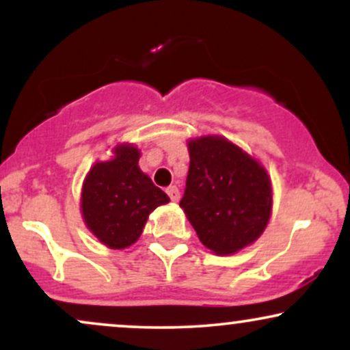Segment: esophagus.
I'll list each match as a JSON object with an SVG mask.
<instances>
[{"label":"esophagus","instance_id":"1","mask_svg":"<svg viewBox=\"0 0 350 350\" xmlns=\"http://www.w3.org/2000/svg\"><path fill=\"white\" fill-rule=\"evenodd\" d=\"M166 192H167V196H170V199L172 200V202H178L179 198H180V192H179L178 187H176V186L167 187Z\"/></svg>","mask_w":350,"mask_h":350}]
</instances>
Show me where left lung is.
Wrapping results in <instances>:
<instances>
[{
	"instance_id": "1",
	"label": "left lung",
	"mask_w": 350,
	"mask_h": 350,
	"mask_svg": "<svg viewBox=\"0 0 350 350\" xmlns=\"http://www.w3.org/2000/svg\"><path fill=\"white\" fill-rule=\"evenodd\" d=\"M189 172L179 206L208 250L230 255L255 242L271 214L267 171L220 136L189 142Z\"/></svg>"
}]
</instances>
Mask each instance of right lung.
Instances as JSON below:
<instances>
[{
    "mask_svg": "<svg viewBox=\"0 0 350 350\" xmlns=\"http://www.w3.org/2000/svg\"><path fill=\"white\" fill-rule=\"evenodd\" d=\"M139 151L118 146L111 161L97 163L82 189L87 227L110 248H126L142 235L148 215L170 198L138 167Z\"/></svg>",
    "mask_w": 350,
    "mask_h": 350,
    "instance_id": "right-lung-1",
    "label": "right lung"
}]
</instances>
